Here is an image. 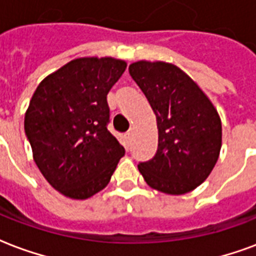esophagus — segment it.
<instances>
[{"label": "esophagus", "instance_id": "1", "mask_svg": "<svg viewBox=\"0 0 256 256\" xmlns=\"http://www.w3.org/2000/svg\"><path fill=\"white\" fill-rule=\"evenodd\" d=\"M126 138H128V141H132V132H128V134H126Z\"/></svg>", "mask_w": 256, "mask_h": 256}]
</instances>
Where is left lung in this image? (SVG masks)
Here are the masks:
<instances>
[{
	"label": "left lung",
	"mask_w": 256,
	"mask_h": 256,
	"mask_svg": "<svg viewBox=\"0 0 256 256\" xmlns=\"http://www.w3.org/2000/svg\"><path fill=\"white\" fill-rule=\"evenodd\" d=\"M128 72L157 120L158 149L138 165L146 184L166 194H184L206 180L222 149V120L210 98L181 68L140 60Z\"/></svg>",
	"instance_id": "left-lung-1"
}]
</instances>
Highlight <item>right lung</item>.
<instances>
[{"instance_id":"obj_1","label":"right lung","mask_w":256,"mask_h":256,"mask_svg":"<svg viewBox=\"0 0 256 256\" xmlns=\"http://www.w3.org/2000/svg\"><path fill=\"white\" fill-rule=\"evenodd\" d=\"M114 58H78L44 78L25 112L33 160L63 196L86 200L110 182L124 156L107 130V94L126 70Z\"/></svg>"}]
</instances>
